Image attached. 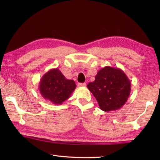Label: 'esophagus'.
<instances>
[{
  "mask_svg": "<svg viewBox=\"0 0 160 160\" xmlns=\"http://www.w3.org/2000/svg\"><path fill=\"white\" fill-rule=\"evenodd\" d=\"M78 86L80 87H85L86 86V83H78Z\"/></svg>",
  "mask_w": 160,
  "mask_h": 160,
  "instance_id": "1",
  "label": "esophagus"
}]
</instances>
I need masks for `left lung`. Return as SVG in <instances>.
Masks as SVG:
<instances>
[{
	"label": "left lung",
	"instance_id": "8db88e82",
	"mask_svg": "<svg viewBox=\"0 0 160 160\" xmlns=\"http://www.w3.org/2000/svg\"><path fill=\"white\" fill-rule=\"evenodd\" d=\"M131 81L123 71L107 66L98 71L93 82L87 88L96 98L101 110L120 109L127 101L131 93Z\"/></svg>",
	"mask_w": 160,
	"mask_h": 160
}]
</instances>
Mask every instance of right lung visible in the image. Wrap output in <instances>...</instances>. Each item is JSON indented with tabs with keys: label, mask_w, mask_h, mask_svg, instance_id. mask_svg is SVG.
I'll list each match as a JSON object with an SVG mask.
<instances>
[{
	"label": "right lung",
	"mask_w": 160,
	"mask_h": 160,
	"mask_svg": "<svg viewBox=\"0 0 160 160\" xmlns=\"http://www.w3.org/2000/svg\"><path fill=\"white\" fill-rule=\"evenodd\" d=\"M38 87L44 99L54 104H61L69 98L76 85L73 80L67 79L56 68L50 69L43 75Z\"/></svg>",
	"instance_id": "obj_1"
}]
</instances>
